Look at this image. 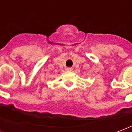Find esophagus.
Wrapping results in <instances>:
<instances>
[{
	"label": "esophagus",
	"mask_w": 132,
	"mask_h": 132,
	"mask_svg": "<svg viewBox=\"0 0 132 132\" xmlns=\"http://www.w3.org/2000/svg\"><path fill=\"white\" fill-rule=\"evenodd\" d=\"M67 71H72V67H67Z\"/></svg>",
	"instance_id": "obj_1"
}]
</instances>
